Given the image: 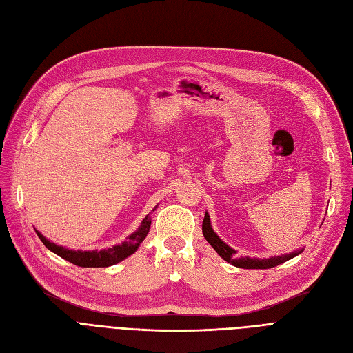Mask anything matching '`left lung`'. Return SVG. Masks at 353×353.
<instances>
[{
  "mask_svg": "<svg viewBox=\"0 0 353 353\" xmlns=\"http://www.w3.org/2000/svg\"><path fill=\"white\" fill-rule=\"evenodd\" d=\"M203 236H205L206 241L212 245L215 252L221 256L223 261H227L228 263L237 266V268H244V270H268L274 268V266L284 263L285 261L293 259L294 256L301 254L305 249L301 248L292 253H285L281 256H271L268 259H259V258H249V256H237V250H234L231 245H228L225 241H222L219 239L218 234L213 231L210 225V216L209 213H205V219H203Z\"/></svg>",
  "mask_w": 353,
  "mask_h": 353,
  "instance_id": "obj_1",
  "label": "left lung"
}]
</instances>
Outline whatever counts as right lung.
I'll use <instances>...</instances> for the list:
<instances>
[{"label":"right lung","mask_w":353,"mask_h":353,"mask_svg":"<svg viewBox=\"0 0 353 353\" xmlns=\"http://www.w3.org/2000/svg\"><path fill=\"white\" fill-rule=\"evenodd\" d=\"M156 208L153 209V212L156 210ZM150 225H152V216L150 213H148V215L141 221V225L138 227V230L134 231L130 237H128V240L122 241L121 244L113 245V248L101 249V250L68 249V248H63V245L50 241L48 239L42 236L38 230H35V232L39 237V240L46 244V248L48 250L56 253L65 261L72 262L73 265L82 266V268H108V266L119 263L123 259H126L128 256L134 254L137 249L140 248V244L144 241V239L147 237L148 231H150Z\"/></svg>","instance_id":"obj_1"}]
</instances>
